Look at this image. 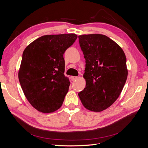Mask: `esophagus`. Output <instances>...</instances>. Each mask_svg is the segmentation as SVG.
Listing matches in <instances>:
<instances>
[{
    "instance_id": "obj_1",
    "label": "esophagus",
    "mask_w": 148,
    "mask_h": 148,
    "mask_svg": "<svg viewBox=\"0 0 148 148\" xmlns=\"http://www.w3.org/2000/svg\"><path fill=\"white\" fill-rule=\"evenodd\" d=\"M71 78L72 81H75V80L77 79L78 78V77H71Z\"/></svg>"
}]
</instances>
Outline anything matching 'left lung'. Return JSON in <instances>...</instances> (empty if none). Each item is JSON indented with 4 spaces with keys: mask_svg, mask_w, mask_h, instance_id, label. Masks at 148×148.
Instances as JSON below:
<instances>
[{
    "mask_svg": "<svg viewBox=\"0 0 148 148\" xmlns=\"http://www.w3.org/2000/svg\"><path fill=\"white\" fill-rule=\"evenodd\" d=\"M78 38L86 60V87L78 96L85 108L101 112L112 105L122 91L128 76L126 56L105 35L83 34Z\"/></svg>",
    "mask_w": 148,
    "mask_h": 148,
    "instance_id": "1",
    "label": "left lung"
}]
</instances>
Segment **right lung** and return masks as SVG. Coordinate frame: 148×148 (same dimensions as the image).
Instances as JSON below:
<instances>
[{
    "instance_id": "add662e5",
    "label": "right lung",
    "mask_w": 148,
    "mask_h": 148,
    "mask_svg": "<svg viewBox=\"0 0 148 148\" xmlns=\"http://www.w3.org/2000/svg\"><path fill=\"white\" fill-rule=\"evenodd\" d=\"M77 37L71 33L42 36L24 50L19 81L26 99L38 111L53 112L63 104L70 84L64 75V53Z\"/></svg>"
}]
</instances>
